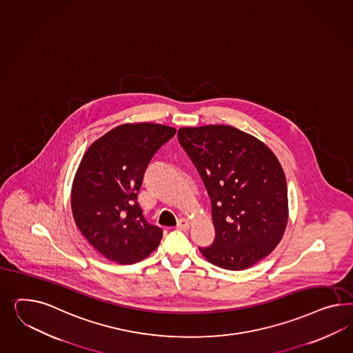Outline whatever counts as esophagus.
<instances>
[{
	"label": "esophagus",
	"instance_id": "obj_1",
	"mask_svg": "<svg viewBox=\"0 0 353 353\" xmlns=\"http://www.w3.org/2000/svg\"><path fill=\"white\" fill-rule=\"evenodd\" d=\"M179 230L181 231H187V230H190V227H191V223L188 219H185V218H181L179 219V222H178V225H176Z\"/></svg>",
	"mask_w": 353,
	"mask_h": 353
}]
</instances>
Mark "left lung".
Listing matches in <instances>:
<instances>
[{"mask_svg":"<svg viewBox=\"0 0 353 353\" xmlns=\"http://www.w3.org/2000/svg\"><path fill=\"white\" fill-rule=\"evenodd\" d=\"M178 139L212 200L215 240L200 248L208 262L242 271L281 241L288 185L277 157L263 141L228 125L181 128Z\"/></svg>","mask_w":353,"mask_h":353,"instance_id":"1","label":"left lung"}]
</instances>
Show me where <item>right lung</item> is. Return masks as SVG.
<instances>
[{"mask_svg":"<svg viewBox=\"0 0 353 353\" xmlns=\"http://www.w3.org/2000/svg\"><path fill=\"white\" fill-rule=\"evenodd\" d=\"M175 132L160 123H123L85 152L72 184V214L83 237L108 261L141 262L160 245L162 230L144 219L137 197L153 154Z\"/></svg>","mask_w":353,"mask_h":353,"instance_id":"obj_1","label":"right lung"}]
</instances>
